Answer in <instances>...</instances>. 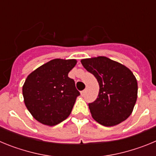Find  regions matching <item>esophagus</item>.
<instances>
[{"label":"esophagus","instance_id":"esophagus-1","mask_svg":"<svg viewBox=\"0 0 156 156\" xmlns=\"http://www.w3.org/2000/svg\"><path fill=\"white\" fill-rule=\"evenodd\" d=\"M85 93H86V90H82V91L80 92V94H81V95H82V96H83V95L85 94Z\"/></svg>","mask_w":156,"mask_h":156}]
</instances>
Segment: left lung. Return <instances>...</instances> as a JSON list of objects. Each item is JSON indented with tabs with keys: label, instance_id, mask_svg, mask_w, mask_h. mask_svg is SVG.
Listing matches in <instances>:
<instances>
[{
	"label": "left lung",
	"instance_id": "8db88e82",
	"mask_svg": "<svg viewBox=\"0 0 156 156\" xmlns=\"http://www.w3.org/2000/svg\"><path fill=\"white\" fill-rule=\"evenodd\" d=\"M99 84L97 99L88 104L95 121L112 126L126 120L133 112L137 98V82L123 65L104 56L81 60Z\"/></svg>",
	"mask_w": 156,
	"mask_h": 156
}]
</instances>
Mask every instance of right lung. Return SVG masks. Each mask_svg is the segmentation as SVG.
Masks as SVG:
<instances>
[{"label":"right lung","mask_w":156,"mask_h":156,"mask_svg":"<svg viewBox=\"0 0 156 156\" xmlns=\"http://www.w3.org/2000/svg\"><path fill=\"white\" fill-rule=\"evenodd\" d=\"M76 59L55 58L32 72L23 87L27 109L42 124L55 126L71 113L80 94L68 76Z\"/></svg>","instance_id":"add662e5"}]
</instances>
